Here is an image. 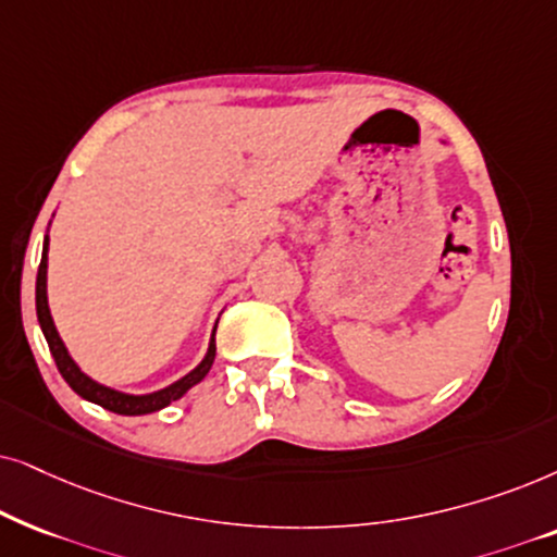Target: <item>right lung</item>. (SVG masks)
Returning a JSON list of instances; mask_svg holds the SVG:
<instances>
[{
	"label": "right lung",
	"mask_w": 557,
	"mask_h": 557,
	"mask_svg": "<svg viewBox=\"0 0 557 557\" xmlns=\"http://www.w3.org/2000/svg\"><path fill=\"white\" fill-rule=\"evenodd\" d=\"M48 242L50 239L46 236V242H42V259H40V267H37V283H35L37 321H40L42 336H46V341H48L58 372L63 374V380L69 382V387L76 392V395L88 399V403L103 407V410L116 412V414H147V412H158V410H162V407H168L170 403H175V399H181L185 392L193 387V384H198L206 374H209V369L213 364V356H216V341H213V336H211L209 351H206L201 364L193 369V372L181 376L177 382L170 384V387L150 392V395H127V392L111 389V387H107V384L94 382L91 376H86L84 372H81L76 361L71 359L63 338L58 336L53 315H50V308H48ZM213 333H216V329H213Z\"/></svg>",
	"instance_id": "right-lung-1"
}]
</instances>
